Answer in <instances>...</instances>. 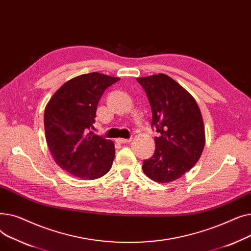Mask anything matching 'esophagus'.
<instances>
[{
  "label": "esophagus",
  "mask_w": 251,
  "mask_h": 251,
  "mask_svg": "<svg viewBox=\"0 0 251 251\" xmlns=\"http://www.w3.org/2000/svg\"><path fill=\"white\" fill-rule=\"evenodd\" d=\"M131 140V138H118L117 139V141L119 142V143H127V142H129Z\"/></svg>",
  "instance_id": "34e87169"
}]
</instances>
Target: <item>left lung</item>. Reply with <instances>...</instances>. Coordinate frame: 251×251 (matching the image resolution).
I'll return each instance as SVG.
<instances>
[{
    "mask_svg": "<svg viewBox=\"0 0 251 251\" xmlns=\"http://www.w3.org/2000/svg\"><path fill=\"white\" fill-rule=\"evenodd\" d=\"M149 99L155 151L142 170L151 180L166 183L185 174L200 160L205 135L201 110L190 94L170 76L160 73L136 78Z\"/></svg>",
    "mask_w": 251,
    "mask_h": 251,
    "instance_id": "obj_1",
    "label": "left lung"
}]
</instances>
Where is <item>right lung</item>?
I'll list each match as a JSON object with an SVG mask.
<instances>
[{
	"mask_svg": "<svg viewBox=\"0 0 251 251\" xmlns=\"http://www.w3.org/2000/svg\"><path fill=\"white\" fill-rule=\"evenodd\" d=\"M120 78L98 72L63 84L45 111V132L55 162L69 174L94 180L107 174L115 157L110 139L95 134L98 103L104 90Z\"/></svg>",
	"mask_w": 251,
	"mask_h": 251,
	"instance_id": "right-lung-1",
	"label": "right lung"
}]
</instances>
